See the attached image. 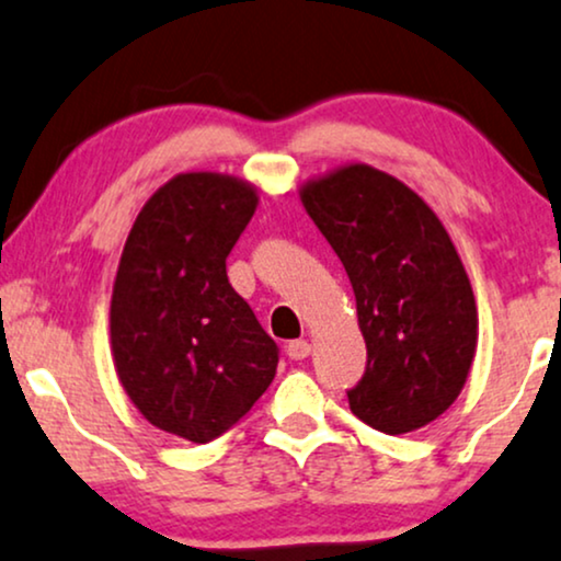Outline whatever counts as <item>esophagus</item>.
I'll return each mask as SVG.
<instances>
[{"mask_svg":"<svg viewBox=\"0 0 561 561\" xmlns=\"http://www.w3.org/2000/svg\"><path fill=\"white\" fill-rule=\"evenodd\" d=\"M286 354H288V358H294V362H301V358H307L309 354H312V345H309L307 341H291L286 345Z\"/></svg>","mask_w":561,"mask_h":561,"instance_id":"obj_1","label":"esophagus"}]
</instances>
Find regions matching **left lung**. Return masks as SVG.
Wrapping results in <instances>:
<instances>
[{
  "label": "left lung",
  "instance_id": "1",
  "mask_svg": "<svg viewBox=\"0 0 561 561\" xmlns=\"http://www.w3.org/2000/svg\"><path fill=\"white\" fill-rule=\"evenodd\" d=\"M299 195L354 286L366 371L348 390L351 411L385 434L432 424L458 400L479 343L453 239L411 186L366 163L312 179Z\"/></svg>",
  "mask_w": 561,
  "mask_h": 561
}]
</instances>
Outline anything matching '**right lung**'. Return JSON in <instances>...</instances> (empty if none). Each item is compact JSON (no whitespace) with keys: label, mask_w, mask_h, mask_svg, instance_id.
I'll return each mask as SVG.
<instances>
[{"label":"right lung","mask_w":561,"mask_h":561,"mask_svg":"<svg viewBox=\"0 0 561 561\" xmlns=\"http://www.w3.org/2000/svg\"><path fill=\"white\" fill-rule=\"evenodd\" d=\"M257 203L244 179L176 174L142 205L116 270L108 324L124 392L195 445L237 424L278 369V345L226 275Z\"/></svg>","instance_id":"right-lung-1"}]
</instances>
